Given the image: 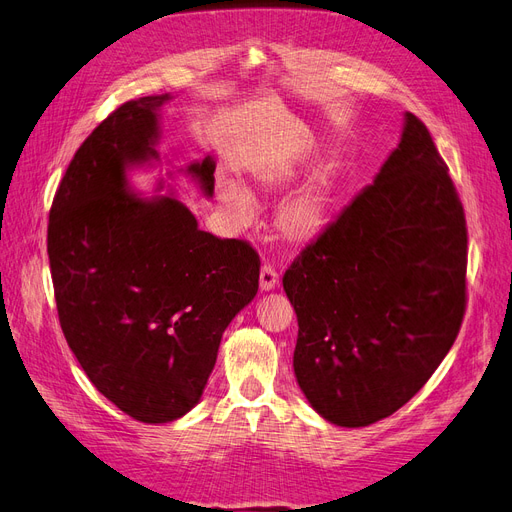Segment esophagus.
I'll return each mask as SVG.
<instances>
[{"mask_svg": "<svg viewBox=\"0 0 512 512\" xmlns=\"http://www.w3.org/2000/svg\"><path fill=\"white\" fill-rule=\"evenodd\" d=\"M277 284H280V275H277L273 265H262L260 267V290H273Z\"/></svg>", "mask_w": 512, "mask_h": 512, "instance_id": "34e87169", "label": "esophagus"}]
</instances>
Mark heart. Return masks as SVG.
I'll list each match as a JSON object with an SVG mask.
<instances>
[{
  "instance_id": "obj_1",
  "label": "heart",
  "mask_w": 512,
  "mask_h": 512,
  "mask_svg": "<svg viewBox=\"0 0 512 512\" xmlns=\"http://www.w3.org/2000/svg\"><path fill=\"white\" fill-rule=\"evenodd\" d=\"M335 175V164H329L305 190H301L297 196H292L288 203H284L280 211H277L275 228L286 243L309 245L329 226ZM292 177L294 170L280 164L258 168L254 173V181L262 190H280L292 181ZM218 198L220 207L235 224H245L252 218V196L245 188H241L239 183L220 181Z\"/></svg>"
}]
</instances>
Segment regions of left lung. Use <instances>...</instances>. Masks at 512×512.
<instances>
[{
	"label": "left lung",
	"instance_id": "8db88e82",
	"mask_svg": "<svg viewBox=\"0 0 512 512\" xmlns=\"http://www.w3.org/2000/svg\"><path fill=\"white\" fill-rule=\"evenodd\" d=\"M468 228L425 123L406 113L397 149L294 258V376L339 427L391 416L423 389L466 314Z\"/></svg>",
	"mask_w": 512,
	"mask_h": 512
}]
</instances>
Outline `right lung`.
I'll return each instance as SVG.
<instances>
[{
    "instance_id": "right-lung-1",
    "label": "right lung",
    "mask_w": 512,
    "mask_h": 512,
    "mask_svg": "<svg viewBox=\"0 0 512 512\" xmlns=\"http://www.w3.org/2000/svg\"><path fill=\"white\" fill-rule=\"evenodd\" d=\"M136 98L91 132L49 213L51 277L61 331L87 378L141 423L190 412L222 333L258 292L260 258L241 239L198 228L173 196L138 198L126 168L158 160V108ZM207 196L215 164L188 168Z\"/></svg>"
}]
</instances>
